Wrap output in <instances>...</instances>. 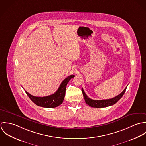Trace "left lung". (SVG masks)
Listing matches in <instances>:
<instances>
[{
    "instance_id": "8db88e82",
    "label": "left lung",
    "mask_w": 146,
    "mask_h": 146,
    "mask_svg": "<svg viewBox=\"0 0 146 146\" xmlns=\"http://www.w3.org/2000/svg\"><path fill=\"white\" fill-rule=\"evenodd\" d=\"M127 86L125 88V89L118 96L116 97L112 98L111 99L108 100H93L89 98L85 93L83 89L82 88V91L83 94L84 98L85 99V102L89 106L92 107H97V108H101V107H108L110 106H112L113 104H115L124 94Z\"/></svg>"
}]
</instances>
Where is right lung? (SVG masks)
<instances>
[{
  "instance_id": "right-lung-1",
  "label": "right lung",
  "mask_w": 146,
  "mask_h": 146,
  "mask_svg": "<svg viewBox=\"0 0 146 146\" xmlns=\"http://www.w3.org/2000/svg\"><path fill=\"white\" fill-rule=\"evenodd\" d=\"M75 76L71 75L63 80L58 90L53 94L45 97H35L31 95L26 90L25 92L35 104L46 108H54L62 104L66 92V85L70 80Z\"/></svg>"
}]
</instances>
